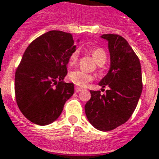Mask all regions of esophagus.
Here are the masks:
<instances>
[{"label":"esophagus","instance_id":"34e87169","mask_svg":"<svg viewBox=\"0 0 159 159\" xmlns=\"http://www.w3.org/2000/svg\"><path fill=\"white\" fill-rule=\"evenodd\" d=\"M82 88H80V87H77V86L75 87V92H76V93H79L80 91H82Z\"/></svg>","mask_w":159,"mask_h":159}]
</instances>
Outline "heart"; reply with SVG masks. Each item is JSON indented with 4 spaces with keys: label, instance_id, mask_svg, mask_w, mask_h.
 Returning <instances> with one entry per match:
<instances>
[{
    "label": "heart",
    "instance_id": "obj_1",
    "mask_svg": "<svg viewBox=\"0 0 159 159\" xmlns=\"http://www.w3.org/2000/svg\"><path fill=\"white\" fill-rule=\"evenodd\" d=\"M92 55H93V59L96 61L97 63L106 61V52L102 48L97 47V48L93 49L92 50ZM78 57H79V53H78L77 51H75V52L71 53L70 57H69V65H74L78 60ZM68 78L74 84L80 86V87H83L88 82H91L93 79V75L87 73V72L81 71V70H74V71H71L69 73Z\"/></svg>",
    "mask_w": 159,
    "mask_h": 159
}]
</instances>
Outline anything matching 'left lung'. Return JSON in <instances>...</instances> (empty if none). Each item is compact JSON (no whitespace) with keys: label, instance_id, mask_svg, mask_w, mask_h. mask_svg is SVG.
Returning a JSON list of instances; mask_svg holds the SVG:
<instances>
[{"label":"left lung","instance_id":"left-lung-1","mask_svg":"<svg viewBox=\"0 0 159 159\" xmlns=\"http://www.w3.org/2000/svg\"><path fill=\"white\" fill-rule=\"evenodd\" d=\"M108 42L111 66L99 85L108 87L106 94L90 91L85 105L90 123L100 131H111L128 121L136 108L143 91L141 64L136 53L123 36L104 34Z\"/></svg>","mask_w":159,"mask_h":159}]
</instances>
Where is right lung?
<instances>
[{"label": "right lung", "mask_w": 159, "mask_h": 159, "mask_svg": "<svg viewBox=\"0 0 159 159\" xmlns=\"http://www.w3.org/2000/svg\"><path fill=\"white\" fill-rule=\"evenodd\" d=\"M75 51L71 34L61 31H47L25 51L16 71L15 95L20 112L31 123H53L73 95V83L63 79L69 57Z\"/></svg>", "instance_id": "add662e5"}]
</instances>
